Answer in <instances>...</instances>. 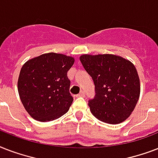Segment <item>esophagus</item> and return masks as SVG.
I'll return each mask as SVG.
<instances>
[{
  "label": "esophagus",
  "instance_id": "34e87169",
  "mask_svg": "<svg viewBox=\"0 0 158 158\" xmlns=\"http://www.w3.org/2000/svg\"><path fill=\"white\" fill-rule=\"evenodd\" d=\"M84 95H85V94H84V91H80V93H79V95H78V96L84 97Z\"/></svg>",
  "mask_w": 158,
  "mask_h": 158
}]
</instances>
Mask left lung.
<instances>
[{
    "label": "left lung",
    "mask_w": 158,
    "mask_h": 158,
    "mask_svg": "<svg viewBox=\"0 0 158 158\" xmlns=\"http://www.w3.org/2000/svg\"><path fill=\"white\" fill-rule=\"evenodd\" d=\"M79 60L95 85V98L89 102L92 114L110 125L125 121L139 98V77L134 64L112 54H84Z\"/></svg>",
    "instance_id": "left-lung-1"
}]
</instances>
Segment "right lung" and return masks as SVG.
<instances>
[{
	"label": "right lung",
	"mask_w": 158,
	"mask_h": 158,
	"mask_svg": "<svg viewBox=\"0 0 158 158\" xmlns=\"http://www.w3.org/2000/svg\"><path fill=\"white\" fill-rule=\"evenodd\" d=\"M74 63V57L50 52L23 64L19 76L18 92L31 117L47 122L69 110L73 97L69 94L67 72Z\"/></svg>",
	"instance_id": "add662e5"
}]
</instances>
